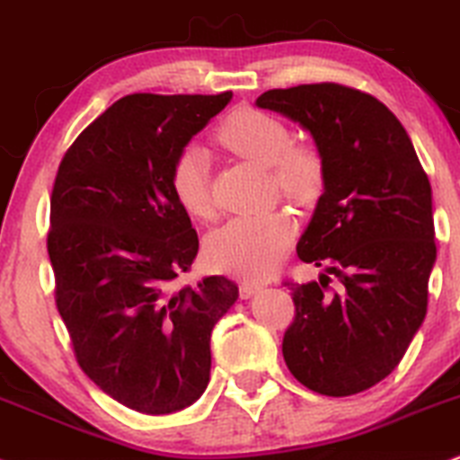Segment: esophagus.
Returning a JSON list of instances; mask_svg holds the SVG:
<instances>
[{"mask_svg":"<svg viewBox=\"0 0 460 460\" xmlns=\"http://www.w3.org/2000/svg\"><path fill=\"white\" fill-rule=\"evenodd\" d=\"M261 288H262V284L252 282V279H243V282L239 284V295H241V299H250V296L256 295Z\"/></svg>","mask_w":460,"mask_h":460,"instance_id":"esophagus-1","label":"esophagus"}]
</instances>
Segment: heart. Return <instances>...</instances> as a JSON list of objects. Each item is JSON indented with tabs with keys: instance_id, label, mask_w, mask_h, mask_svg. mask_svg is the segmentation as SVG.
<instances>
[{
	"instance_id": "obj_1",
	"label": "heart",
	"mask_w": 460,
	"mask_h": 460,
	"mask_svg": "<svg viewBox=\"0 0 460 460\" xmlns=\"http://www.w3.org/2000/svg\"><path fill=\"white\" fill-rule=\"evenodd\" d=\"M230 153L258 165H269L278 191L296 204L312 202L325 182V164L316 146L290 142L288 127L262 110L239 107L215 131ZM170 187L176 202L193 217H208V156L198 146H187L174 156ZM295 239V221L284 210L243 215L226 221L207 241V256L219 271L239 278H264L282 262Z\"/></svg>"
}]
</instances>
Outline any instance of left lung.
I'll use <instances>...</instances> for the list:
<instances>
[{
  "label": "left lung",
  "mask_w": 460,
  "mask_h": 460,
  "mask_svg": "<svg viewBox=\"0 0 460 460\" xmlns=\"http://www.w3.org/2000/svg\"><path fill=\"white\" fill-rule=\"evenodd\" d=\"M256 105L314 137L325 191L296 253L340 282H284L295 301L284 361L307 390L353 396L401 364L426 316L437 258L429 176L401 120L368 92L323 81L269 90Z\"/></svg>",
  "instance_id": "obj_1"
}]
</instances>
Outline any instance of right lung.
Here are the masks:
<instances>
[{
  "label": "right lung",
  "mask_w": 460,
  "mask_h": 460,
  "mask_svg": "<svg viewBox=\"0 0 460 460\" xmlns=\"http://www.w3.org/2000/svg\"><path fill=\"white\" fill-rule=\"evenodd\" d=\"M221 94L122 96L62 156L47 252L81 370L133 411L174 413L208 385L210 332L230 279L174 288L199 241L170 187L174 156L224 110Z\"/></svg>",
  "instance_id": "right-lung-1"
}]
</instances>
